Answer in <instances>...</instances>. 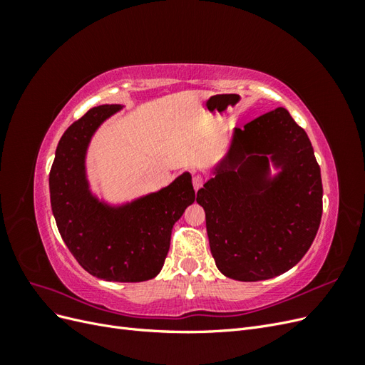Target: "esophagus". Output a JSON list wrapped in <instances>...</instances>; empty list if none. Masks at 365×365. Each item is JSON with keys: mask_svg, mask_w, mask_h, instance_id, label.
Wrapping results in <instances>:
<instances>
[{"mask_svg": "<svg viewBox=\"0 0 365 365\" xmlns=\"http://www.w3.org/2000/svg\"><path fill=\"white\" fill-rule=\"evenodd\" d=\"M204 182H205V178L202 175H195L193 176V187H195V190H200L201 187L204 185Z\"/></svg>", "mask_w": 365, "mask_h": 365, "instance_id": "1", "label": "esophagus"}]
</instances>
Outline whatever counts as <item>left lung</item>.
Returning <instances> with one entry per match:
<instances>
[{"mask_svg":"<svg viewBox=\"0 0 365 365\" xmlns=\"http://www.w3.org/2000/svg\"><path fill=\"white\" fill-rule=\"evenodd\" d=\"M282 172L269 176V160ZM217 269L259 282L291 269L322 222L323 184L303 128L277 108L235 129L215 178L197 190Z\"/></svg>","mask_w":365,"mask_h":365,"instance_id":"8db88e82","label":"left lung"}]
</instances>
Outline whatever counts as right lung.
I'll return each mask as SVG.
<instances>
[{
	"mask_svg": "<svg viewBox=\"0 0 365 365\" xmlns=\"http://www.w3.org/2000/svg\"><path fill=\"white\" fill-rule=\"evenodd\" d=\"M120 105L91 108L63 132L50 170V201L59 233L81 267L97 279L135 283L161 271L173 224L193 204L189 172L160 192L109 207L90 192L85 155L96 129Z\"/></svg>",
	"mask_w": 365,
	"mask_h": 365,
	"instance_id": "1",
	"label": "right lung"
}]
</instances>
